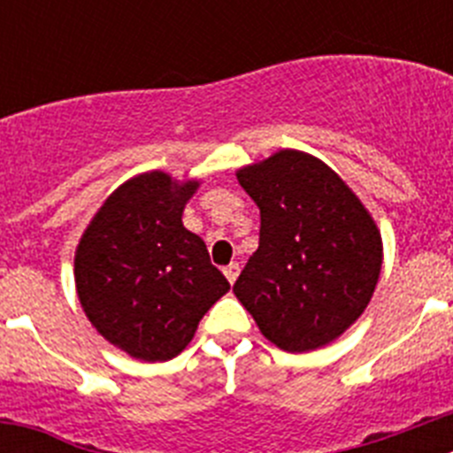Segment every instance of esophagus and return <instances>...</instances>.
Masks as SVG:
<instances>
[{
  "instance_id": "esophagus-1",
  "label": "esophagus",
  "mask_w": 453,
  "mask_h": 453,
  "mask_svg": "<svg viewBox=\"0 0 453 453\" xmlns=\"http://www.w3.org/2000/svg\"><path fill=\"white\" fill-rule=\"evenodd\" d=\"M238 274H240V265H238V263H231V265L224 267V276L229 279V283H235Z\"/></svg>"
}]
</instances>
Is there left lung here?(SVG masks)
Listing matches in <instances>:
<instances>
[{
  "label": "left lung",
  "instance_id": "obj_1",
  "mask_svg": "<svg viewBox=\"0 0 453 453\" xmlns=\"http://www.w3.org/2000/svg\"><path fill=\"white\" fill-rule=\"evenodd\" d=\"M235 177L261 208L258 250L240 272L235 297L279 349L329 345L361 318L379 283L383 242L374 218L306 151H276Z\"/></svg>",
  "mask_w": 453,
  "mask_h": 453
}]
</instances>
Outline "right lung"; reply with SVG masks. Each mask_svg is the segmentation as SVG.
<instances>
[{"label":"right lung","mask_w":453,"mask_h":453,"mask_svg":"<svg viewBox=\"0 0 453 453\" xmlns=\"http://www.w3.org/2000/svg\"><path fill=\"white\" fill-rule=\"evenodd\" d=\"M197 179L142 172L115 188L83 231L74 283L83 313L131 358L181 354L206 311L229 292L206 245L183 226Z\"/></svg>","instance_id":"add662e5"}]
</instances>
